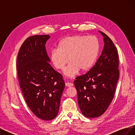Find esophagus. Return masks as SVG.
Here are the masks:
<instances>
[{
    "instance_id": "34e87169",
    "label": "esophagus",
    "mask_w": 135,
    "mask_h": 135,
    "mask_svg": "<svg viewBox=\"0 0 135 135\" xmlns=\"http://www.w3.org/2000/svg\"><path fill=\"white\" fill-rule=\"evenodd\" d=\"M65 85H66V87H72L73 86V83H65Z\"/></svg>"
}]
</instances>
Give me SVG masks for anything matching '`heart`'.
<instances>
[{
  "label": "heart",
  "mask_w": 135,
  "mask_h": 135,
  "mask_svg": "<svg viewBox=\"0 0 135 135\" xmlns=\"http://www.w3.org/2000/svg\"><path fill=\"white\" fill-rule=\"evenodd\" d=\"M100 44L94 36L73 35L65 38L59 42L57 50H52L50 54V61L56 69H65L64 75L74 77L79 70L85 71L95 64L99 55Z\"/></svg>",
  "instance_id": "heart-1"
}]
</instances>
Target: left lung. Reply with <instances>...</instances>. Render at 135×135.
Masks as SVG:
<instances>
[{
  "label": "left lung",
  "instance_id": "obj_1",
  "mask_svg": "<svg viewBox=\"0 0 135 135\" xmlns=\"http://www.w3.org/2000/svg\"><path fill=\"white\" fill-rule=\"evenodd\" d=\"M99 32L104 42L101 55L90 70L76 77L74 81L81 112L90 118L99 117L107 110L114 97L119 75L115 45L105 33Z\"/></svg>",
  "mask_w": 135,
  "mask_h": 135
}]
</instances>
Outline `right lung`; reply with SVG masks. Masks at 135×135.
<instances>
[{
  "label": "right lung",
  "mask_w": 135,
  "mask_h": 135,
  "mask_svg": "<svg viewBox=\"0 0 135 135\" xmlns=\"http://www.w3.org/2000/svg\"><path fill=\"white\" fill-rule=\"evenodd\" d=\"M50 38L49 35L27 38L17 60L18 78L26 103L36 117L44 120L57 115L65 88L62 75L50 64L45 46Z\"/></svg>",
  "instance_id": "obj_1"
}]
</instances>
